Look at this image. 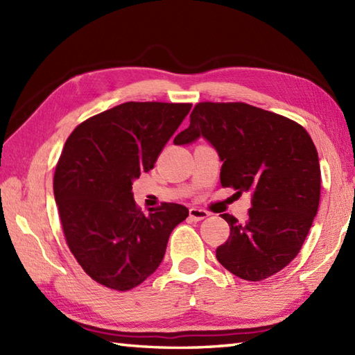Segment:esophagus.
Instances as JSON below:
<instances>
[{"instance_id": "1", "label": "esophagus", "mask_w": 355, "mask_h": 355, "mask_svg": "<svg viewBox=\"0 0 355 355\" xmlns=\"http://www.w3.org/2000/svg\"><path fill=\"white\" fill-rule=\"evenodd\" d=\"M207 216H209V212H206V210L198 209V207H191L189 209V218L192 221H202Z\"/></svg>"}]
</instances>
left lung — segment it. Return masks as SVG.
Here are the masks:
<instances>
[{
    "label": "left lung",
    "mask_w": 355,
    "mask_h": 355,
    "mask_svg": "<svg viewBox=\"0 0 355 355\" xmlns=\"http://www.w3.org/2000/svg\"><path fill=\"white\" fill-rule=\"evenodd\" d=\"M207 140L223 162L221 186L248 192L252 209L239 223L223 214L230 236L216 259L245 281H262L296 258L320 200L319 155L302 126L247 103L202 102L173 143Z\"/></svg>",
    "instance_id": "left-lung-1"
}]
</instances>
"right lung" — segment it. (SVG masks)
<instances>
[{
  "instance_id": "add662e5",
  "label": "right lung",
  "mask_w": 355,
  "mask_h": 355,
  "mask_svg": "<svg viewBox=\"0 0 355 355\" xmlns=\"http://www.w3.org/2000/svg\"><path fill=\"white\" fill-rule=\"evenodd\" d=\"M191 103L126 102L80 123L65 141L53 191L74 258L108 288L131 290L160 266L189 210L164 202L145 215L132 183L189 114Z\"/></svg>"
}]
</instances>
